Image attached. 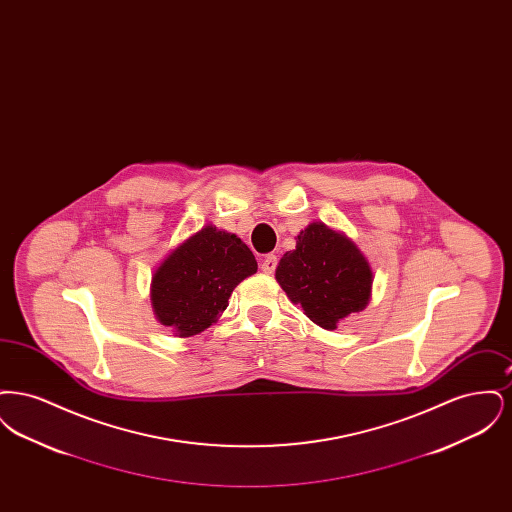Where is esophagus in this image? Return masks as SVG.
I'll list each match as a JSON object with an SVG mask.
<instances>
[{
	"label": "esophagus",
	"mask_w": 512,
	"mask_h": 512,
	"mask_svg": "<svg viewBox=\"0 0 512 512\" xmlns=\"http://www.w3.org/2000/svg\"><path fill=\"white\" fill-rule=\"evenodd\" d=\"M276 265H278L276 255H267V257L261 261V270H263L265 274H272V272L276 270Z\"/></svg>",
	"instance_id": "34e87169"
}]
</instances>
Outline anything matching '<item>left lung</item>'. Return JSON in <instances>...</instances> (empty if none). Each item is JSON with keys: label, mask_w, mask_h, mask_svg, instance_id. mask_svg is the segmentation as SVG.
<instances>
[{"label": "left lung", "mask_w": 512, "mask_h": 512, "mask_svg": "<svg viewBox=\"0 0 512 512\" xmlns=\"http://www.w3.org/2000/svg\"><path fill=\"white\" fill-rule=\"evenodd\" d=\"M276 267V280L295 305L324 330L366 309L372 295V268L343 232L311 222Z\"/></svg>", "instance_id": "8db88e82"}]
</instances>
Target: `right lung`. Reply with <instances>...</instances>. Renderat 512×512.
<instances>
[{
    "instance_id": "obj_1",
    "label": "right lung",
    "mask_w": 512,
    "mask_h": 512,
    "mask_svg": "<svg viewBox=\"0 0 512 512\" xmlns=\"http://www.w3.org/2000/svg\"><path fill=\"white\" fill-rule=\"evenodd\" d=\"M255 272L251 249L236 234L207 224L155 268L149 288L155 318L178 338L201 334L219 320L234 288Z\"/></svg>"
}]
</instances>
